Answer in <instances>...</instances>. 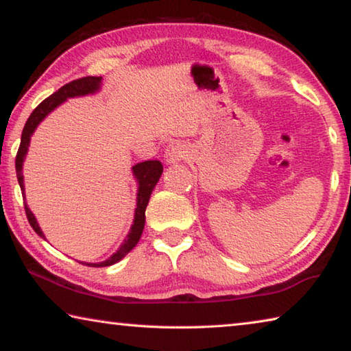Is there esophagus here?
<instances>
[{
  "mask_svg": "<svg viewBox=\"0 0 351 351\" xmlns=\"http://www.w3.org/2000/svg\"><path fill=\"white\" fill-rule=\"evenodd\" d=\"M187 150L189 148L186 144H182V142H173V144H170L167 147V150H165V161L169 164L180 162L187 156Z\"/></svg>",
  "mask_w": 351,
  "mask_h": 351,
  "instance_id": "obj_1",
  "label": "esophagus"
}]
</instances>
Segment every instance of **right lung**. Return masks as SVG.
Masks as SVG:
<instances>
[{"label":"right lung","mask_w":351,"mask_h":351,"mask_svg":"<svg viewBox=\"0 0 351 351\" xmlns=\"http://www.w3.org/2000/svg\"><path fill=\"white\" fill-rule=\"evenodd\" d=\"M100 83H102V77H82V79H77L66 83V85L62 86L60 90L56 91L52 96L45 99L37 108H35L31 116H29L25 128H23L21 133V142H20V148L19 153H16L15 158V169H16V178H19V184L25 193V180H23V162H25L27 148H29V142H31V136L35 132V128L38 127V123L43 121V119L49 114L52 110H56L58 105H62L64 100L69 97H80V96H86V94H94L100 90ZM133 175L138 181V203H136V209H134V221L132 229L127 235V239L123 240L121 247L111 255L108 260L100 261V263H83L86 266H96V268H102V266H111L117 263L119 260H122L125 255L132 251V249L138 245V241L142 235V230H144V224H145V209L148 204V199H150V195L153 192L154 186H156L159 178L162 175V164L159 161H144L136 164L133 167ZM25 210H26V217L29 219V224L32 226V229L37 232L41 239H45V234L41 232L40 226L35 219L34 213L29 209L27 204L25 203Z\"/></svg>","instance_id":"right-lung-1"}]
</instances>
